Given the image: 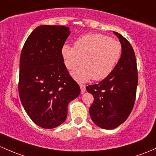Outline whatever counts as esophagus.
<instances>
[{
  "label": "esophagus",
  "instance_id": "esophagus-1",
  "mask_svg": "<svg viewBox=\"0 0 156 156\" xmlns=\"http://www.w3.org/2000/svg\"><path fill=\"white\" fill-rule=\"evenodd\" d=\"M80 87H81V93H83L86 90V86L84 84H82V83H80Z\"/></svg>",
  "mask_w": 156,
  "mask_h": 156
}]
</instances>
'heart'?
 <instances>
[{
  "label": "heart",
  "mask_w": 156,
  "mask_h": 156,
  "mask_svg": "<svg viewBox=\"0 0 156 156\" xmlns=\"http://www.w3.org/2000/svg\"><path fill=\"white\" fill-rule=\"evenodd\" d=\"M122 51L119 41L101 34L83 35L75 40V47L64 45L61 49L69 70L75 69L82 63L84 65L73 73L74 78L81 82L90 78L101 81L109 76L119 63Z\"/></svg>",
  "instance_id": "1"
}]
</instances>
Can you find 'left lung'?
Listing matches in <instances>:
<instances>
[{"mask_svg":"<svg viewBox=\"0 0 156 156\" xmlns=\"http://www.w3.org/2000/svg\"><path fill=\"white\" fill-rule=\"evenodd\" d=\"M122 47L119 63L109 76L99 83L88 85L87 90L94 98L90 107L92 120L96 126L114 129L126 121L133 109L138 75L137 62L132 46L117 32Z\"/></svg>","mask_w":156,"mask_h":156,"instance_id":"obj_1","label":"left lung"}]
</instances>
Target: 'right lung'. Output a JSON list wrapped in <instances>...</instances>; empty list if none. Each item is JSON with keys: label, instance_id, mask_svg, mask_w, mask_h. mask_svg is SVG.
Segmentation results:
<instances>
[{"label": "right lung", "instance_id": "right-lung-1", "mask_svg": "<svg viewBox=\"0 0 156 156\" xmlns=\"http://www.w3.org/2000/svg\"><path fill=\"white\" fill-rule=\"evenodd\" d=\"M69 34V27L63 25L39 26L27 37L21 53L19 97L33 122L44 129L63 123L69 103L81 93L61 54Z\"/></svg>", "mask_w": 156, "mask_h": 156}]
</instances>
